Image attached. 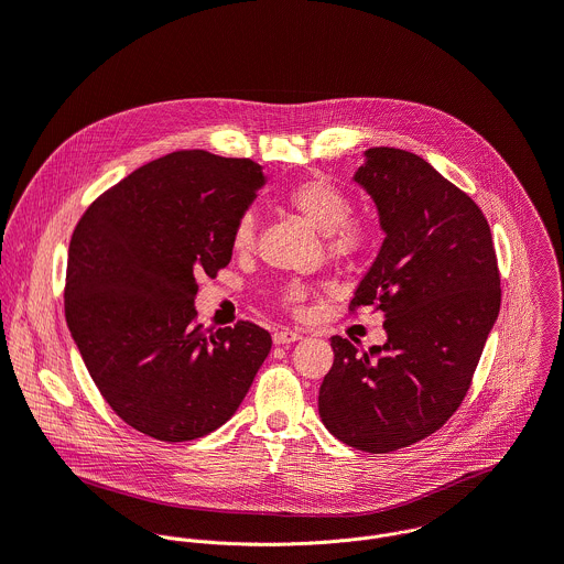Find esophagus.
<instances>
[{"mask_svg": "<svg viewBox=\"0 0 564 564\" xmlns=\"http://www.w3.org/2000/svg\"><path fill=\"white\" fill-rule=\"evenodd\" d=\"M272 339H274V344H276V346H285V344H294V341H299V339H301V335H299V333H294V330L283 328V330H276V333L272 335Z\"/></svg>", "mask_w": 564, "mask_h": 564, "instance_id": "esophagus-1", "label": "esophagus"}]
</instances>
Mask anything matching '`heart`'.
Wrapping results in <instances>:
<instances>
[{"instance_id": "b5f03b06", "label": "heart", "mask_w": 564, "mask_h": 564, "mask_svg": "<svg viewBox=\"0 0 564 564\" xmlns=\"http://www.w3.org/2000/svg\"><path fill=\"white\" fill-rule=\"evenodd\" d=\"M283 203L299 212L318 231H324L326 250L337 261H361L377 246V223L372 216L350 212V196L341 185L326 176H310L292 183L283 192ZM257 223L250 212H243L229 231V243L236 254H248L254 246ZM312 285L288 281L276 288V301L292 314H301Z\"/></svg>"}]
</instances>
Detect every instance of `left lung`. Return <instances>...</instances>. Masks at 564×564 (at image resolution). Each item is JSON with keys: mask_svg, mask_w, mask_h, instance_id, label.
I'll return each mask as SVG.
<instances>
[{"mask_svg": "<svg viewBox=\"0 0 564 564\" xmlns=\"http://www.w3.org/2000/svg\"><path fill=\"white\" fill-rule=\"evenodd\" d=\"M386 231L348 310L383 312L388 341L333 337L318 413L344 444L390 453L440 431L466 397L502 290L491 227L417 153L372 147L355 174Z\"/></svg>", "mask_w": 564, "mask_h": 564, "instance_id": "obj_1", "label": "left lung"}]
</instances>
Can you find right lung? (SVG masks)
<instances>
[{
  "label": "right lung",
  "mask_w": 564,
  "mask_h": 564,
  "mask_svg": "<svg viewBox=\"0 0 564 564\" xmlns=\"http://www.w3.org/2000/svg\"><path fill=\"white\" fill-rule=\"evenodd\" d=\"M263 185L250 158L183 149L129 174L77 220L64 312L113 413L160 442L223 426L248 394L272 337L252 321L198 326V276L231 261L229 231Z\"/></svg>",
  "instance_id": "1"
}]
</instances>
